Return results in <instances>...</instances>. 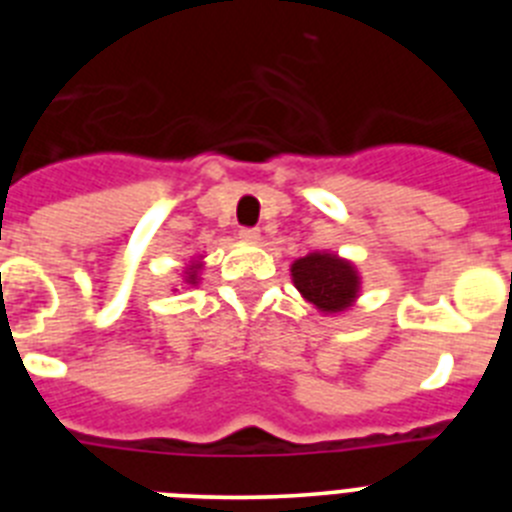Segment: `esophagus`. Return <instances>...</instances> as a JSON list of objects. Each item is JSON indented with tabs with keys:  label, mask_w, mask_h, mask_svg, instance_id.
Returning a JSON list of instances; mask_svg holds the SVG:
<instances>
[{
	"label": "esophagus",
	"mask_w": 512,
	"mask_h": 512,
	"mask_svg": "<svg viewBox=\"0 0 512 512\" xmlns=\"http://www.w3.org/2000/svg\"><path fill=\"white\" fill-rule=\"evenodd\" d=\"M246 243H259L261 241V230L259 228H241V233H238Z\"/></svg>",
	"instance_id": "1"
}]
</instances>
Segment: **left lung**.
Instances as JSON below:
<instances>
[{
    "label": "left lung",
    "mask_w": 512,
    "mask_h": 512,
    "mask_svg": "<svg viewBox=\"0 0 512 512\" xmlns=\"http://www.w3.org/2000/svg\"><path fill=\"white\" fill-rule=\"evenodd\" d=\"M292 282L307 302L325 315L346 312L361 289V277L351 261L336 253H307L292 264Z\"/></svg>",
    "instance_id": "left-lung-1"
}]
</instances>
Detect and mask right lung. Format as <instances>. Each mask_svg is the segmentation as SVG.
I'll return each mask as SVG.
<instances>
[{
  "mask_svg": "<svg viewBox=\"0 0 512 512\" xmlns=\"http://www.w3.org/2000/svg\"><path fill=\"white\" fill-rule=\"evenodd\" d=\"M200 269H202L200 264H189L187 271H184V274H187V279H184V282H187V284H197V271H200Z\"/></svg>",
  "mask_w": 512,
  "mask_h": 512,
  "instance_id": "right-lung-1",
  "label": "right lung"
}]
</instances>
